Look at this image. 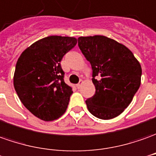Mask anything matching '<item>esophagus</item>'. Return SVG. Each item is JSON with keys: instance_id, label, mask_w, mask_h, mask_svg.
<instances>
[{"instance_id": "esophagus-1", "label": "esophagus", "mask_w": 156, "mask_h": 156, "mask_svg": "<svg viewBox=\"0 0 156 156\" xmlns=\"http://www.w3.org/2000/svg\"><path fill=\"white\" fill-rule=\"evenodd\" d=\"M83 83H84V82H83L82 80H80V82H79L78 84L76 85V87H77V88H80V87H81V86H82V84H83Z\"/></svg>"}]
</instances>
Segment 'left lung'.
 <instances>
[{"mask_svg": "<svg viewBox=\"0 0 156 156\" xmlns=\"http://www.w3.org/2000/svg\"><path fill=\"white\" fill-rule=\"evenodd\" d=\"M78 46L92 69L95 94L86 100L89 112L102 120L118 116L141 84L142 68L127 47L104 35L80 36Z\"/></svg>", "mask_w": 156, "mask_h": 156, "instance_id": "1", "label": "left lung"}]
</instances>
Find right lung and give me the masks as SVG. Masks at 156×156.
I'll use <instances>...</instances> for the list:
<instances>
[{
	"instance_id": "1",
	"label": "right lung",
	"mask_w": 156,
	"mask_h": 156,
	"mask_svg": "<svg viewBox=\"0 0 156 156\" xmlns=\"http://www.w3.org/2000/svg\"><path fill=\"white\" fill-rule=\"evenodd\" d=\"M76 43L75 37L47 36L27 47L17 61L15 91L25 108L42 121L57 120L67 109L73 91L64 82L60 62Z\"/></svg>"
}]
</instances>
